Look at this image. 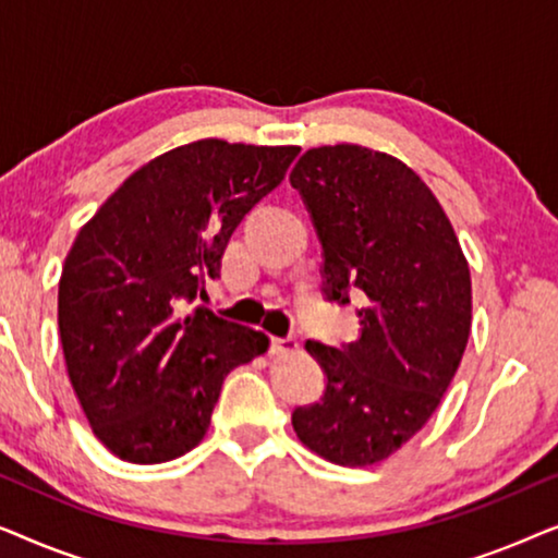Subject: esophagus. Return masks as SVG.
I'll return each instance as SVG.
<instances>
[{
  "instance_id": "obj_1",
  "label": "esophagus",
  "mask_w": 558,
  "mask_h": 558,
  "mask_svg": "<svg viewBox=\"0 0 558 558\" xmlns=\"http://www.w3.org/2000/svg\"><path fill=\"white\" fill-rule=\"evenodd\" d=\"M296 348H300V342H296V338H271V353L274 355L296 353Z\"/></svg>"
}]
</instances>
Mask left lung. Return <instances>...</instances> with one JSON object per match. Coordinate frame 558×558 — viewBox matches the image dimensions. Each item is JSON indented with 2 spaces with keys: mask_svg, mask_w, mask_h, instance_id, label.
Wrapping results in <instances>:
<instances>
[{
  "mask_svg": "<svg viewBox=\"0 0 558 558\" xmlns=\"http://www.w3.org/2000/svg\"><path fill=\"white\" fill-rule=\"evenodd\" d=\"M323 243L327 300L361 296V338L307 340L327 384L294 409L304 447L342 468L384 462L437 411L468 348L472 281L454 228L422 178L357 144L307 149L289 174Z\"/></svg>",
  "mask_w": 558,
  "mask_h": 558,
  "instance_id": "obj_1",
  "label": "left lung"
}]
</instances>
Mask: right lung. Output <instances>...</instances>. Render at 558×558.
Wrapping results in <instances>:
<instances>
[{"instance_id":"obj_1","label":"right lung","mask_w":558,"mask_h":558,"mask_svg":"<svg viewBox=\"0 0 558 558\" xmlns=\"http://www.w3.org/2000/svg\"><path fill=\"white\" fill-rule=\"evenodd\" d=\"M300 147L201 140L129 174L81 228L58 284L73 391L98 441L134 464L201 445L220 386L269 338L187 312L243 216L284 180Z\"/></svg>"}]
</instances>
